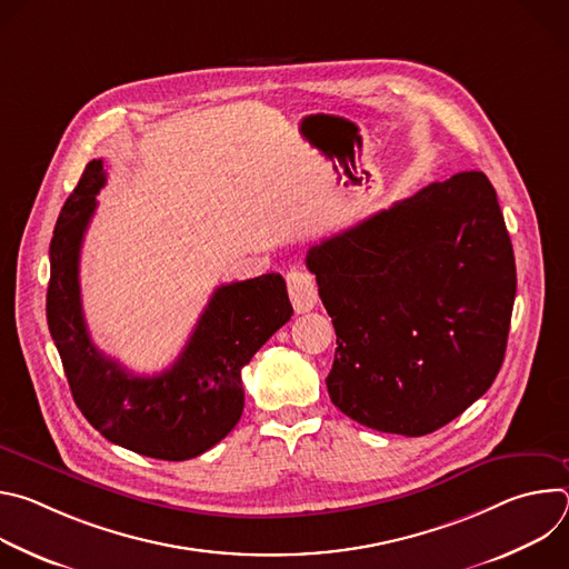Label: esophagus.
<instances>
[{
	"label": "esophagus",
	"mask_w": 569,
	"mask_h": 569,
	"mask_svg": "<svg viewBox=\"0 0 569 569\" xmlns=\"http://www.w3.org/2000/svg\"><path fill=\"white\" fill-rule=\"evenodd\" d=\"M288 295H290V301H292V308L297 315L312 310L319 299L312 274H308L303 270L288 272Z\"/></svg>",
	"instance_id": "esophagus-1"
}]
</instances>
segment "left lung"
I'll use <instances>...</instances> for the list:
<instances>
[{"instance_id": "1", "label": "left lung", "mask_w": 569, "mask_h": 569, "mask_svg": "<svg viewBox=\"0 0 569 569\" xmlns=\"http://www.w3.org/2000/svg\"><path fill=\"white\" fill-rule=\"evenodd\" d=\"M338 349L329 396L389 435H430L486 393L502 367L516 259L479 171L432 182L306 257Z\"/></svg>"}]
</instances>
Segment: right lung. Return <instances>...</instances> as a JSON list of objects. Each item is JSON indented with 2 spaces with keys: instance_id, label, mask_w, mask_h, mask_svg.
Listing matches in <instances>:
<instances>
[{
  "instance_id": "right-lung-1",
  "label": "right lung",
  "mask_w": 569,
  "mask_h": 569,
  "mask_svg": "<svg viewBox=\"0 0 569 569\" xmlns=\"http://www.w3.org/2000/svg\"><path fill=\"white\" fill-rule=\"evenodd\" d=\"M103 187V159H92L58 216L49 248V331L78 410L108 441L184 461L238 423L246 405L240 369L292 315L286 281L270 272L218 286L173 367L157 376L130 373L94 347L80 303V248Z\"/></svg>"
}]
</instances>
